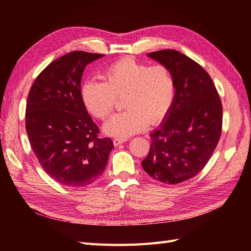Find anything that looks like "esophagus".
Returning a JSON list of instances; mask_svg holds the SVG:
<instances>
[{"label": "esophagus", "instance_id": "1", "mask_svg": "<svg viewBox=\"0 0 251 251\" xmlns=\"http://www.w3.org/2000/svg\"><path fill=\"white\" fill-rule=\"evenodd\" d=\"M126 141H127V138H126V137H115V138L113 139V143H114V146H115V147L119 146V144L124 143V142H126Z\"/></svg>", "mask_w": 251, "mask_h": 251}]
</instances>
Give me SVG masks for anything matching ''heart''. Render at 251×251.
Masks as SVG:
<instances>
[{
    "label": "heart",
    "instance_id": "b5f03b06",
    "mask_svg": "<svg viewBox=\"0 0 251 251\" xmlns=\"http://www.w3.org/2000/svg\"><path fill=\"white\" fill-rule=\"evenodd\" d=\"M102 79L83 83L81 98L92 115L104 120L112 115L117 98L124 97L126 110L103 126L105 134L116 137L138 133L149 123L160 124L169 115L176 98V81L165 65L150 66L126 57L109 66Z\"/></svg>",
    "mask_w": 251,
    "mask_h": 251
}]
</instances>
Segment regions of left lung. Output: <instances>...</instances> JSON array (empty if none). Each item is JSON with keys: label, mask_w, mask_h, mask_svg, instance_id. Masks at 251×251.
Masks as SVG:
<instances>
[{"label": "left lung", "mask_w": 251, "mask_h": 251, "mask_svg": "<svg viewBox=\"0 0 251 251\" xmlns=\"http://www.w3.org/2000/svg\"><path fill=\"white\" fill-rule=\"evenodd\" d=\"M169 67L176 81V98L164 124L151 133L149 155L141 162L149 176L178 184L206 165L222 132V102L209 74L173 49L148 54Z\"/></svg>", "instance_id": "obj_1"}]
</instances>
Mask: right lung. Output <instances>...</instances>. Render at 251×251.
<instances>
[{"label":"right lung","instance_id":"obj_1","mask_svg":"<svg viewBox=\"0 0 251 251\" xmlns=\"http://www.w3.org/2000/svg\"><path fill=\"white\" fill-rule=\"evenodd\" d=\"M100 53L73 51L53 60L29 91L26 131L43 170L58 183L85 187L100 178L114 148L100 138V128L81 98L80 81Z\"/></svg>","mask_w":251,"mask_h":251}]
</instances>
